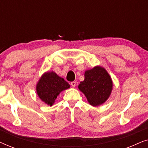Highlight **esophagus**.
I'll return each instance as SVG.
<instances>
[{"label":"esophagus","mask_w":148,"mask_h":148,"mask_svg":"<svg viewBox=\"0 0 148 148\" xmlns=\"http://www.w3.org/2000/svg\"><path fill=\"white\" fill-rule=\"evenodd\" d=\"M71 86L73 88H75L76 86V82H71Z\"/></svg>","instance_id":"esophagus-1"}]
</instances>
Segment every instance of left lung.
I'll list each match as a JSON object with an SVG mask.
<instances>
[{
    "mask_svg": "<svg viewBox=\"0 0 148 148\" xmlns=\"http://www.w3.org/2000/svg\"><path fill=\"white\" fill-rule=\"evenodd\" d=\"M85 79L78 88L85 94L88 102L97 106L106 101L112 90V82L104 68L95 66L85 72Z\"/></svg>",
    "mask_w": 148,
    "mask_h": 148,
    "instance_id": "8db88e82",
    "label": "left lung"
}]
</instances>
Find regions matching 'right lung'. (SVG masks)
Masks as SVG:
<instances>
[{
	"label": "right lung",
	"instance_id": "1",
	"mask_svg": "<svg viewBox=\"0 0 148 148\" xmlns=\"http://www.w3.org/2000/svg\"><path fill=\"white\" fill-rule=\"evenodd\" d=\"M69 88V84L63 78L52 71L46 73L42 76L36 86V90L39 98L46 104L52 106L60 93Z\"/></svg>",
	"mask_w": 148,
	"mask_h": 148
}]
</instances>
